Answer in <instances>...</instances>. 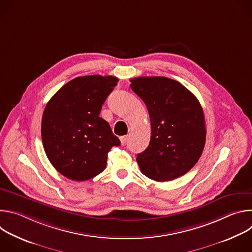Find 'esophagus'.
I'll use <instances>...</instances> for the list:
<instances>
[{"label":"esophagus","mask_w":252,"mask_h":252,"mask_svg":"<svg viewBox=\"0 0 252 252\" xmlns=\"http://www.w3.org/2000/svg\"><path fill=\"white\" fill-rule=\"evenodd\" d=\"M120 139H121V143L123 146H125L126 143V140H127V136L126 135H124V136H121L120 137Z\"/></svg>","instance_id":"34e87169"}]
</instances>
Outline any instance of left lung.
Returning a JSON list of instances; mask_svg holds the SVG:
<instances>
[{
	"label": "left lung",
	"instance_id": "left-lung-1",
	"mask_svg": "<svg viewBox=\"0 0 252 252\" xmlns=\"http://www.w3.org/2000/svg\"><path fill=\"white\" fill-rule=\"evenodd\" d=\"M131 90L146 103L152 126L150 145L137 155L140 171L157 182L189 172L205 145L202 107L181 83L164 77L130 80Z\"/></svg>",
	"mask_w": 252,
	"mask_h": 252
}]
</instances>
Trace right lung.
Wrapping results in <instances>:
<instances>
[{
	"instance_id": "obj_1",
	"label": "right lung",
	"mask_w": 252,
	"mask_h": 252,
	"mask_svg": "<svg viewBox=\"0 0 252 252\" xmlns=\"http://www.w3.org/2000/svg\"><path fill=\"white\" fill-rule=\"evenodd\" d=\"M119 79L85 76L62 87L47 103L42 119V140L53 166L71 181L84 182L103 171L107 153L121 145L101 105Z\"/></svg>"
}]
</instances>
